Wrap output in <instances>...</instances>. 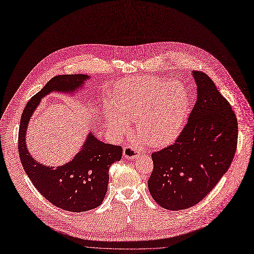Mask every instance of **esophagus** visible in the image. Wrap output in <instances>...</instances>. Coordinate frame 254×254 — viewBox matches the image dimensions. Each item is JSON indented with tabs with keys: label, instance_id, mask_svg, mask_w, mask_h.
Here are the masks:
<instances>
[{
	"label": "esophagus",
	"instance_id": "34e87169",
	"mask_svg": "<svg viewBox=\"0 0 254 254\" xmlns=\"http://www.w3.org/2000/svg\"><path fill=\"white\" fill-rule=\"evenodd\" d=\"M139 153V150L136 149L134 146L127 145L124 147V156L127 159H135Z\"/></svg>",
	"mask_w": 254,
	"mask_h": 254
}]
</instances>
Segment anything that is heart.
I'll list each match as a JSON object with an SVG mask.
<instances>
[{"label":"heart","instance_id":"heart-1","mask_svg":"<svg viewBox=\"0 0 254 254\" xmlns=\"http://www.w3.org/2000/svg\"><path fill=\"white\" fill-rule=\"evenodd\" d=\"M189 101L188 90L180 82L136 78L121 87L116 104L119 115L128 123L137 124V134L146 144L160 147L181 134ZM120 117L110 112V124L118 133L125 134L128 126Z\"/></svg>","mask_w":254,"mask_h":254}]
</instances>
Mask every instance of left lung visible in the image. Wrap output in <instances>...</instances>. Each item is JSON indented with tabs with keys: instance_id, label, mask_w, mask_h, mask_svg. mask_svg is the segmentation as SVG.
<instances>
[{
	"instance_id": "1",
	"label": "left lung",
	"mask_w": 254,
	"mask_h": 254,
	"mask_svg": "<svg viewBox=\"0 0 254 254\" xmlns=\"http://www.w3.org/2000/svg\"><path fill=\"white\" fill-rule=\"evenodd\" d=\"M197 101L173 144L151 153L150 195L170 211L188 208L213 190L228 170L238 144V120L209 76L192 72Z\"/></svg>"
}]
</instances>
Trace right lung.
<instances>
[{
  "label": "right lung",
  "mask_w": 254,
  "mask_h": 254,
  "mask_svg": "<svg viewBox=\"0 0 254 254\" xmlns=\"http://www.w3.org/2000/svg\"><path fill=\"white\" fill-rule=\"evenodd\" d=\"M87 79H89L87 74L54 76L26 105L18 130L20 162L32 184L51 203L73 213L90 211L102 204L108 189L110 166L120 161L123 148L104 143L89 134L82 149L70 162L54 168L39 164L31 157L26 146V129L43 96L52 91L71 93L80 89Z\"/></svg>",
  "instance_id": "obj_1"
}]
</instances>
